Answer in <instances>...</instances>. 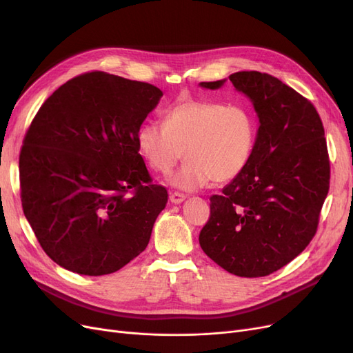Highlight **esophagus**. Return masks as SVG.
Instances as JSON below:
<instances>
[{"mask_svg":"<svg viewBox=\"0 0 353 353\" xmlns=\"http://www.w3.org/2000/svg\"><path fill=\"white\" fill-rule=\"evenodd\" d=\"M169 200L170 203H174V205H179V203H183L185 200V196L183 193H176V191H174V193L169 194Z\"/></svg>","mask_w":353,"mask_h":353,"instance_id":"esophagus-1","label":"esophagus"}]
</instances>
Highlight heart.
Masks as SVG:
<instances>
[{"mask_svg":"<svg viewBox=\"0 0 353 353\" xmlns=\"http://www.w3.org/2000/svg\"><path fill=\"white\" fill-rule=\"evenodd\" d=\"M258 123L249 105L208 100H185L165 113L163 125L147 122L137 134L138 148L157 172L166 174L181 159L185 165L169 183L196 191L228 183L249 165Z\"/></svg>","mask_w":353,"mask_h":353,"instance_id":"b5f03b06","label":"heart"}]
</instances>
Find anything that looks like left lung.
<instances>
[{"mask_svg": "<svg viewBox=\"0 0 353 353\" xmlns=\"http://www.w3.org/2000/svg\"><path fill=\"white\" fill-rule=\"evenodd\" d=\"M259 128L249 165L210 197L200 248L221 268L256 279L292 262L311 243L330 187L324 126L314 104L268 73L228 77ZM227 79L200 82L218 90Z\"/></svg>", "mask_w": 353, "mask_h": 353, "instance_id": "obj_1", "label": "left lung"}]
</instances>
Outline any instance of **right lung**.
Here are the masks:
<instances>
[{"instance_id": "obj_1", "label": "right lung", "mask_w": 353, "mask_h": 353, "mask_svg": "<svg viewBox=\"0 0 353 353\" xmlns=\"http://www.w3.org/2000/svg\"><path fill=\"white\" fill-rule=\"evenodd\" d=\"M162 95L91 72L63 83L32 121L19 159L23 213L61 268L112 274L147 248L168 191L152 184L137 134Z\"/></svg>"}]
</instances>
